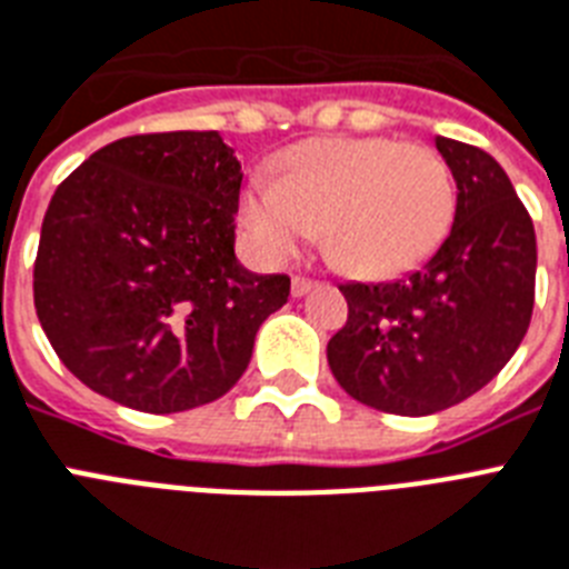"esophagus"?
Instances as JSON below:
<instances>
[{
	"label": "esophagus",
	"instance_id": "obj_1",
	"mask_svg": "<svg viewBox=\"0 0 569 569\" xmlns=\"http://www.w3.org/2000/svg\"><path fill=\"white\" fill-rule=\"evenodd\" d=\"M311 288H317V281L305 279V276H293V281H290V293L293 296H305Z\"/></svg>",
	"mask_w": 569,
	"mask_h": 569
}]
</instances>
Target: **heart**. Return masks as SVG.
<instances>
[{
	"mask_svg": "<svg viewBox=\"0 0 569 569\" xmlns=\"http://www.w3.org/2000/svg\"><path fill=\"white\" fill-rule=\"evenodd\" d=\"M457 182L433 148L396 139H311L276 162V182L250 180L238 220L264 264H284L319 227L342 270L396 276L448 238Z\"/></svg>",
	"mask_w": 569,
	"mask_h": 569,
	"instance_id": "1",
	"label": "heart"
}]
</instances>
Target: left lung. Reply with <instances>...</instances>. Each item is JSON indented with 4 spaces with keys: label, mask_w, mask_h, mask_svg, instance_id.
<instances>
[{
    "label": "left lung",
    "mask_w": 569,
    "mask_h": 569,
    "mask_svg": "<svg viewBox=\"0 0 569 569\" xmlns=\"http://www.w3.org/2000/svg\"><path fill=\"white\" fill-rule=\"evenodd\" d=\"M457 180V218L421 270L340 284L349 317L328 366L355 401L430 416L480 392L527 335L535 305V227L495 157L436 136Z\"/></svg>",
    "instance_id": "8db88e82"
}]
</instances>
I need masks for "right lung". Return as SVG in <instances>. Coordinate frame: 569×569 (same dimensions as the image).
<instances>
[{"label": "right lung", "mask_w": 569, "mask_h": 569, "mask_svg": "<svg viewBox=\"0 0 569 569\" xmlns=\"http://www.w3.org/2000/svg\"><path fill=\"white\" fill-rule=\"evenodd\" d=\"M241 162L218 130L136 133L96 150L51 197L34 308L51 349L92 392L182 412L227 396L288 276L234 258Z\"/></svg>", "instance_id": "1"}]
</instances>
